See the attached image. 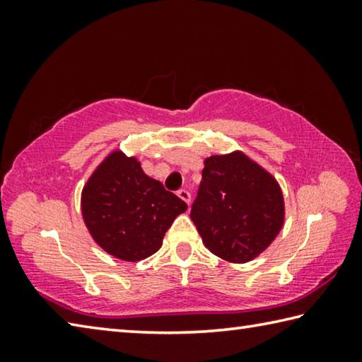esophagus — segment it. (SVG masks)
<instances>
[{
  "mask_svg": "<svg viewBox=\"0 0 362 362\" xmlns=\"http://www.w3.org/2000/svg\"><path fill=\"white\" fill-rule=\"evenodd\" d=\"M177 194H179V198L185 201L187 204H189V201H192V194H189V192H188V189H185V188L179 189V192H177Z\"/></svg>",
  "mask_w": 362,
  "mask_h": 362,
  "instance_id": "esophagus-1",
  "label": "esophagus"
}]
</instances>
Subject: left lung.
<instances>
[{"mask_svg": "<svg viewBox=\"0 0 362 362\" xmlns=\"http://www.w3.org/2000/svg\"><path fill=\"white\" fill-rule=\"evenodd\" d=\"M189 217L212 254L244 263L276 238L284 199L278 182L243 153L211 156Z\"/></svg>", "mask_w": 362, "mask_h": 362, "instance_id": "left-lung-1", "label": "left lung"}]
</instances>
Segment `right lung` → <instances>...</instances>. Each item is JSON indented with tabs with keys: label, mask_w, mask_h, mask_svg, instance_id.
Masks as SVG:
<instances>
[{
	"label": "right lung",
	"mask_w": 362,
	"mask_h": 362,
	"mask_svg": "<svg viewBox=\"0 0 362 362\" xmlns=\"http://www.w3.org/2000/svg\"><path fill=\"white\" fill-rule=\"evenodd\" d=\"M81 211L103 250L116 259L139 262L161 247L187 203L146 175L136 158L115 151L86 183Z\"/></svg>",
	"instance_id": "right-lung-1"
}]
</instances>
